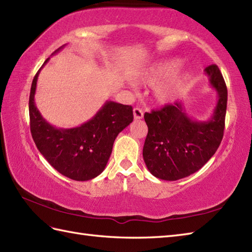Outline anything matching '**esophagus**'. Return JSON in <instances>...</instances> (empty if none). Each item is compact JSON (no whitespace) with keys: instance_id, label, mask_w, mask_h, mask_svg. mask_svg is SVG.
<instances>
[{"instance_id":"esophagus-1","label":"esophagus","mask_w":252,"mask_h":252,"mask_svg":"<svg viewBox=\"0 0 252 252\" xmlns=\"http://www.w3.org/2000/svg\"><path fill=\"white\" fill-rule=\"evenodd\" d=\"M133 115H134V119L138 120V119H142V118H143L144 113H143V110H142V109L136 107V108H134V109H133Z\"/></svg>"}]
</instances>
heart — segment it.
Returning a JSON list of instances; mask_svg holds the SVG:
<instances>
[{
  "mask_svg": "<svg viewBox=\"0 0 252 252\" xmlns=\"http://www.w3.org/2000/svg\"><path fill=\"white\" fill-rule=\"evenodd\" d=\"M180 63L181 60L177 58L156 62L140 72L137 76V80L145 85H156L161 80L169 77L179 67ZM184 79V76L175 75L174 77L158 87L156 90L157 101L162 104L172 101L179 91Z\"/></svg>",
  "mask_w": 252,
  "mask_h": 252,
  "instance_id": "obj_1",
  "label": "heart"
}]
</instances>
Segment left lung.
<instances>
[{"label": "left lung", "instance_id": "8db88e82", "mask_svg": "<svg viewBox=\"0 0 252 252\" xmlns=\"http://www.w3.org/2000/svg\"><path fill=\"white\" fill-rule=\"evenodd\" d=\"M204 73L217 92V104L207 120L200 121L187 113L183 101L146 113L148 126L143 158L155 177L174 181L197 172L217 151L223 137L227 90L217 65Z\"/></svg>", "mask_w": 252, "mask_h": 252}]
</instances>
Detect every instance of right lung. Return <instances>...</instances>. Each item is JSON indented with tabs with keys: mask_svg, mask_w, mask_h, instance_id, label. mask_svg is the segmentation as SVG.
<instances>
[{
	"mask_svg": "<svg viewBox=\"0 0 252 252\" xmlns=\"http://www.w3.org/2000/svg\"><path fill=\"white\" fill-rule=\"evenodd\" d=\"M48 61L49 58L35 75L29 99L34 143L49 164L65 177L77 181L93 179L106 167L116 137L133 121V108L106 101L90 120L79 126L62 128L50 125L39 113L34 98L39 72Z\"/></svg>",
	"mask_w": 252,
	"mask_h": 252,
	"instance_id": "1",
	"label": "right lung"
}]
</instances>
